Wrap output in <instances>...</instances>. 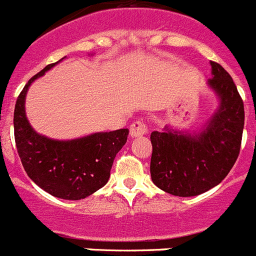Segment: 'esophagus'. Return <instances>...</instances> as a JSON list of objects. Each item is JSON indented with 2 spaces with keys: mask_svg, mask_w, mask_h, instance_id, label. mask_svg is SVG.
<instances>
[{
  "mask_svg": "<svg viewBox=\"0 0 256 256\" xmlns=\"http://www.w3.org/2000/svg\"><path fill=\"white\" fill-rule=\"evenodd\" d=\"M148 133V126L142 122L137 120L130 126V134L132 138L134 137H138V136H144Z\"/></svg>",
  "mask_w": 256,
  "mask_h": 256,
  "instance_id": "1",
  "label": "esophagus"
}]
</instances>
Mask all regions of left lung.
I'll list each match as a JSON object with an SVG mask.
<instances>
[{
	"label": "left lung",
	"instance_id": "8db88e82",
	"mask_svg": "<svg viewBox=\"0 0 256 256\" xmlns=\"http://www.w3.org/2000/svg\"><path fill=\"white\" fill-rule=\"evenodd\" d=\"M208 87L219 105L201 130L183 132L165 126L151 133V180L170 195L190 198L209 191L227 177L241 148L245 112L234 79L210 61Z\"/></svg>",
	"mask_w": 256,
	"mask_h": 256
}]
</instances>
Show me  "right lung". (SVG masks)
Returning a JSON list of instances; mask_svg holds the SVG:
<instances>
[{
	"instance_id": "obj_1",
	"label": "right lung",
	"mask_w": 256,
	"mask_h": 256,
	"mask_svg": "<svg viewBox=\"0 0 256 256\" xmlns=\"http://www.w3.org/2000/svg\"><path fill=\"white\" fill-rule=\"evenodd\" d=\"M61 60L47 65L22 88L15 104L14 133L18 154L28 177L55 198L80 200L108 183L115 156L126 144L130 130L123 128L60 141L40 134L32 128L26 114V92L36 79L44 76Z\"/></svg>"
}]
</instances>
